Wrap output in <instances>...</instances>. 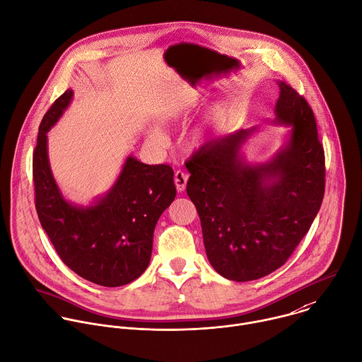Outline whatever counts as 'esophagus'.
Returning <instances> with one entry per match:
<instances>
[{
	"label": "esophagus",
	"instance_id": "esophagus-1",
	"mask_svg": "<svg viewBox=\"0 0 362 362\" xmlns=\"http://www.w3.org/2000/svg\"><path fill=\"white\" fill-rule=\"evenodd\" d=\"M188 178H189L188 173H185V171H181V170L175 171V175H174V181H175V187H177V191L182 192V191L185 189Z\"/></svg>",
	"mask_w": 362,
	"mask_h": 362
}]
</instances>
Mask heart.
Listing matches in <instances>:
<instances>
[{
	"label": "heart",
	"instance_id": "obj_1",
	"mask_svg": "<svg viewBox=\"0 0 362 362\" xmlns=\"http://www.w3.org/2000/svg\"><path fill=\"white\" fill-rule=\"evenodd\" d=\"M154 137H156V139H161V134H160V133H156Z\"/></svg>",
	"mask_w": 362,
	"mask_h": 362
}]
</instances>
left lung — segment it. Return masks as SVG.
Returning a JSON list of instances; mask_svg holds the SVG:
<instances>
[{"instance_id":"8db88e82","label":"left lung","mask_w":362,"mask_h":362,"mask_svg":"<svg viewBox=\"0 0 362 362\" xmlns=\"http://www.w3.org/2000/svg\"><path fill=\"white\" fill-rule=\"evenodd\" d=\"M279 88L276 120L291 124V137L276 158L260 167L243 164L238 151L252 130H240L205 143L185 163L208 260L235 281L283 266L324 198L325 158L314 113L296 89L284 82Z\"/></svg>"}]
</instances>
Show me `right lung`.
<instances>
[{
    "label": "right lung",
    "instance_id": "obj_1",
    "mask_svg": "<svg viewBox=\"0 0 362 362\" xmlns=\"http://www.w3.org/2000/svg\"><path fill=\"white\" fill-rule=\"evenodd\" d=\"M72 95H61L40 124L33 156L37 214L71 270L100 286H124L150 263L156 223L177 195L174 171L167 164L147 165L129 157L113 189L96 205L83 209L66 202L49 168L47 132Z\"/></svg>",
    "mask_w": 362,
    "mask_h": 362
}]
</instances>
